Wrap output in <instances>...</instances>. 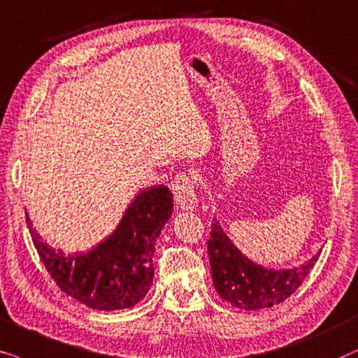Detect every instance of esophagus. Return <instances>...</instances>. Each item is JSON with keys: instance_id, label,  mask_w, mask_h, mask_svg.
Segmentation results:
<instances>
[{"instance_id": "34e87169", "label": "esophagus", "mask_w": 358, "mask_h": 358, "mask_svg": "<svg viewBox=\"0 0 358 358\" xmlns=\"http://www.w3.org/2000/svg\"><path fill=\"white\" fill-rule=\"evenodd\" d=\"M171 189H173L175 201L178 204L180 209H196L198 206V196L194 192V182L187 171H180L175 176L173 183H171Z\"/></svg>"}]
</instances>
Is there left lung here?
Masks as SVG:
<instances>
[{
	"mask_svg": "<svg viewBox=\"0 0 358 358\" xmlns=\"http://www.w3.org/2000/svg\"><path fill=\"white\" fill-rule=\"evenodd\" d=\"M213 285L224 301L247 311L271 308L292 296L316 264L314 255L306 264L289 270L257 265L229 241L217 219L211 222L208 241Z\"/></svg>",
	"mask_w": 358,
	"mask_h": 358,
	"instance_id": "left-lung-1",
	"label": "left lung"
}]
</instances>
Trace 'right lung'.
Returning a JSON list of instances; mask_svg holds the SVG:
<instances>
[{"mask_svg":"<svg viewBox=\"0 0 358 358\" xmlns=\"http://www.w3.org/2000/svg\"><path fill=\"white\" fill-rule=\"evenodd\" d=\"M173 194L164 185L137 194L111 236L87 254L66 255L45 244L26 222L42 264L62 292L88 308L116 311L134 306L154 280L155 241L171 216Z\"/></svg>","mask_w":358,"mask_h":358,"instance_id":"obj_1","label":"right lung"}]
</instances>
